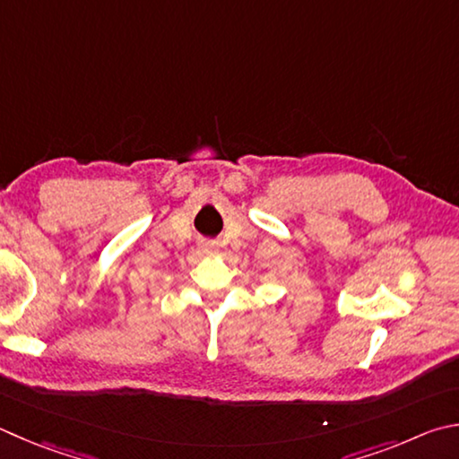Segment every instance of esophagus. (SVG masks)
Segmentation results:
<instances>
[{
	"label": "esophagus",
	"instance_id": "obj_1",
	"mask_svg": "<svg viewBox=\"0 0 459 459\" xmlns=\"http://www.w3.org/2000/svg\"><path fill=\"white\" fill-rule=\"evenodd\" d=\"M198 251H201V255H214L216 245L214 243H203L201 247H198Z\"/></svg>",
	"mask_w": 459,
	"mask_h": 459
}]
</instances>
